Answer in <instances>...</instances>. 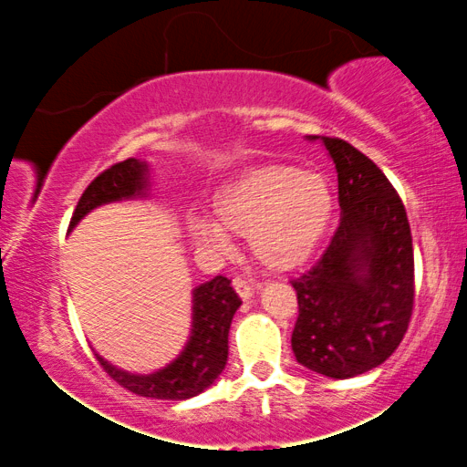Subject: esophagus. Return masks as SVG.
I'll use <instances>...</instances> for the list:
<instances>
[{"mask_svg": "<svg viewBox=\"0 0 467 467\" xmlns=\"http://www.w3.org/2000/svg\"><path fill=\"white\" fill-rule=\"evenodd\" d=\"M233 287H234V292L244 298V301H248L252 294H254V285H250V281H245V278H241V276L233 278Z\"/></svg>", "mask_w": 467, "mask_h": 467, "instance_id": "34e87169", "label": "esophagus"}]
</instances>
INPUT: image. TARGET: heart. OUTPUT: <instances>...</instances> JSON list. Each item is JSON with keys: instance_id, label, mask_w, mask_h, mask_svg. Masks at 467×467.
I'll list each match as a JSON object with an SVG mask.
<instances>
[{"instance_id": "obj_1", "label": "heart", "mask_w": 467, "mask_h": 467, "mask_svg": "<svg viewBox=\"0 0 467 467\" xmlns=\"http://www.w3.org/2000/svg\"><path fill=\"white\" fill-rule=\"evenodd\" d=\"M336 208L331 180L289 164H259L219 184L208 200V217L186 222L197 244L223 245L228 234L248 239L267 270L303 265L327 234Z\"/></svg>"}]
</instances>
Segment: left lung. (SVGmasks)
<instances>
[{"label": "left lung", "mask_w": 467, "mask_h": 467, "mask_svg": "<svg viewBox=\"0 0 467 467\" xmlns=\"http://www.w3.org/2000/svg\"><path fill=\"white\" fill-rule=\"evenodd\" d=\"M320 140L337 171L340 223L318 264L292 281V351L309 371L347 379L398 349L415 303V259L406 208L387 175L349 142Z\"/></svg>", "instance_id": "obj_1"}]
</instances>
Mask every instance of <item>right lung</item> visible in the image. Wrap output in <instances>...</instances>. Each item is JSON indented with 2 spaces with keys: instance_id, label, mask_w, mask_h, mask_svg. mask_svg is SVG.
Here are the masks:
<instances>
[{
  "instance_id": "obj_1",
  "label": "right lung",
  "mask_w": 467,
  "mask_h": 467,
  "mask_svg": "<svg viewBox=\"0 0 467 467\" xmlns=\"http://www.w3.org/2000/svg\"><path fill=\"white\" fill-rule=\"evenodd\" d=\"M149 191V166L140 160L130 158L103 171L85 189L69 219L72 230L88 213L103 203L144 197ZM237 296L230 278L215 276L192 289V329L186 347L173 362L149 375L127 373L116 368L105 358H99L111 379L122 389L142 398L153 400H189L206 390L223 371L228 360V331L233 316L239 309Z\"/></svg>"
}]
</instances>
